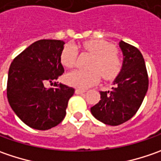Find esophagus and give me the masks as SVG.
Wrapping results in <instances>:
<instances>
[{"label": "esophagus", "instance_id": "1", "mask_svg": "<svg viewBox=\"0 0 161 161\" xmlns=\"http://www.w3.org/2000/svg\"><path fill=\"white\" fill-rule=\"evenodd\" d=\"M75 93H76L77 95H80V94L85 93V90H80V89H76V90H75Z\"/></svg>", "mask_w": 161, "mask_h": 161}]
</instances>
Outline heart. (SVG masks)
Returning a JSON list of instances; mask_svg holds the SVG:
<instances>
[{
    "instance_id": "heart-1",
    "label": "heart",
    "mask_w": 161,
    "mask_h": 161,
    "mask_svg": "<svg viewBox=\"0 0 161 161\" xmlns=\"http://www.w3.org/2000/svg\"><path fill=\"white\" fill-rule=\"evenodd\" d=\"M82 47L93 54L90 64L91 70H74L68 72L65 81L69 85L84 90L97 83L101 74L104 79L111 80L119 73L122 62L113 45L104 40H90L83 43ZM77 53V47L74 45H66L61 53L63 65L67 68L73 67L76 64Z\"/></svg>"
}]
</instances>
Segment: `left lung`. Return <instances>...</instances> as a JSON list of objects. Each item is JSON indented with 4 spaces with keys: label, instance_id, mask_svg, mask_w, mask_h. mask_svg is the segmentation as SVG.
<instances>
[{
    "label": "left lung",
    "instance_id": "left-lung-1",
    "mask_svg": "<svg viewBox=\"0 0 161 161\" xmlns=\"http://www.w3.org/2000/svg\"><path fill=\"white\" fill-rule=\"evenodd\" d=\"M123 64L113 81L112 90L100 91V100L90 108L97 120L108 125H119L131 119L144 99L149 80L142 54L136 47L119 42Z\"/></svg>",
    "mask_w": 161,
    "mask_h": 161
}]
</instances>
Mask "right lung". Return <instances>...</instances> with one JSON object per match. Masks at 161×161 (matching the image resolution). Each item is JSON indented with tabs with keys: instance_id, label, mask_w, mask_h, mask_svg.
<instances>
[{
	"instance_id": "right-lung-1",
	"label": "right lung",
	"mask_w": 161,
	"mask_h": 161,
	"mask_svg": "<svg viewBox=\"0 0 161 161\" xmlns=\"http://www.w3.org/2000/svg\"><path fill=\"white\" fill-rule=\"evenodd\" d=\"M64 41L42 39L33 43L9 66L7 97L10 108L28 126L48 130L64 120L74 89L55 83L64 72L61 53Z\"/></svg>"
}]
</instances>
